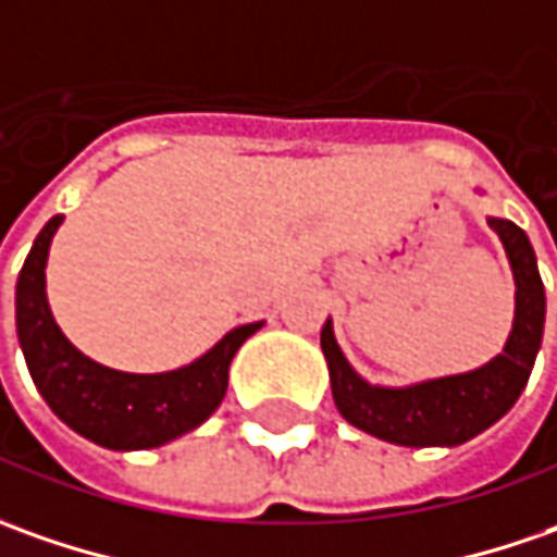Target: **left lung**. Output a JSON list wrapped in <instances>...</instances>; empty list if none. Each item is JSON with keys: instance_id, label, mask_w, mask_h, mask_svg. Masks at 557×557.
Listing matches in <instances>:
<instances>
[{"instance_id": "obj_1", "label": "left lung", "mask_w": 557, "mask_h": 557, "mask_svg": "<svg viewBox=\"0 0 557 557\" xmlns=\"http://www.w3.org/2000/svg\"><path fill=\"white\" fill-rule=\"evenodd\" d=\"M506 246L515 274V326L503 355L487 367L462 375H444L410 388H382L351 370L326 320L320 348L330 367L333 400L338 412L360 432L400 447H456L503 419L528 385L536 351L543 345L546 289L528 234L506 219H490Z\"/></svg>"}]
</instances>
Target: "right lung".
Here are the masks:
<instances>
[{
    "mask_svg": "<svg viewBox=\"0 0 557 557\" xmlns=\"http://www.w3.org/2000/svg\"><path fill=\"white\" fill-rule=\"evenodd\" d=\"M61 215L39 231L17 277V338L27 370L54 416L107 450H147L197 429L219 410L227 370L261 323L231 330L212 351L172 373H120L88 360L58 330L46 301V259Z\"/></svg>",
    "mask_w": 557,
    "mask_h": 557,
    "instance_id": "1",
    "label": "right lung"
}]
</instances>
